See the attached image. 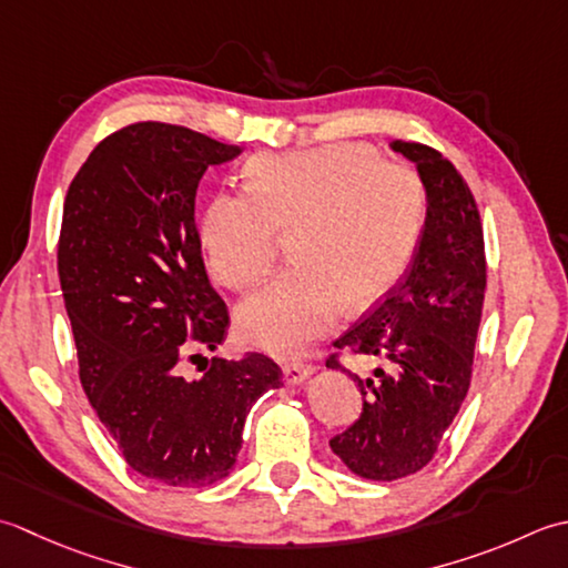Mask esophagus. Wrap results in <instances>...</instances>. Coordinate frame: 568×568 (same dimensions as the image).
Returning <instances> with one entry per match:
<instances>
[{"label": "esophagus", "instance_id": "obj_1", "mask_svg": "<svg viewBox=\"0 0 568 568\" xmlns=\"http://www.w3.org/2000/svg\"><path fill=\"white\" fill-rule=\"evenodd\" d=\"M282 375L286 385H301L308 375H314V365H306V363H286L282 367Z\"/></svg>", "mask_w": 568, "mask_h": 568}]
</instances>
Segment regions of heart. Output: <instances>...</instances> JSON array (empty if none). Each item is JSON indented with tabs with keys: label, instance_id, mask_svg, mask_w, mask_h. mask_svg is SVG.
I'll use <instances>...</instances> for the list:
<instances>
[{
	"label": "heart",
	"instance_id": "heart-1",
	"mask_svg": "<svg viewBox=\"0 0 568 568\" xmlns=\"http://www.w3.org/2000/svg\"><path fill=\"white\" fill-rule=\"evenodd\" d=\"M426 193L412 166L373 146L338 142L250 161L247 191L220 193L201 220L207 270L250 288L272 270L280 235L292 267L242 301L237 333L264 353L292 357L338 321L389 292L424 223Z\"/></svg>",
	"mask_w": 568,
	"mask_h": 568
}]
</instances>
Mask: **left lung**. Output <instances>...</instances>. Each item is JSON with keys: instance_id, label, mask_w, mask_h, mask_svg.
<instances>
[{"instance_id": "1", "label": "left lung", "mask_w": 568, "mask_h": 568, "mask_svg": "<svg viewBox=\"0 0 568 568\" xmlns=\"http://www.w3.org/2000/svg\"><path fill=\"white\" fill-rule=\"evenodd\" d=\"M416 164L426 189V220L409 270L385 301L343 333L328 367L348 373L363 395L361 419L331 438L355 476L399 480L429 466L454 424L473 375L485 298V242L478 203L460 171L436 149L392 142ZM348 349L376 367L353 376Z\"/></svg>"}]
</instances>
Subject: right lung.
<instances>
[{
	"instance_id": "obj_1",
	"label": "right lung",
	"mask_w": 568,
	"mask_h": 568,
	"mask_svg": "<svg viewBox=\"0 0 568 568\" xmlns=\"http://www.w3.org/2000/svg\"><path fill=\"white\" fill-rule=\"evenodd\" d=\"M240 146L166 122H134L92 149L68 186L58 280L78 377L126 466L173 488H205L235 466L242 426L282 385L272 357H211L230 314L205 272L195 191Z\"/></svg>"
}]
</instances>
